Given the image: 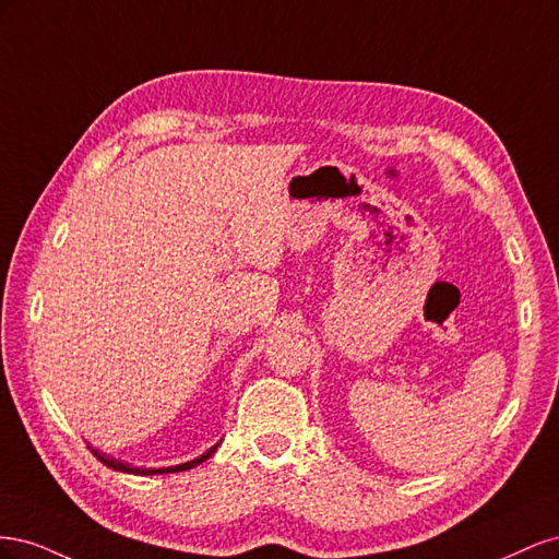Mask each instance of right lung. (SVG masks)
I'll return each mask as SVG.
<instances>
[{"mask_svg":"<svg viewBox=\"0 0 559 559\" xmlns=\"http://www.w3.org/2000/svg\"><path fill=\"white\" fill-rule=\"evenodd\" d=\"M91 448V445H88ZM216 448H218V443L216 445H212L207 452H202L200 456H195V460H191V462H183V464H177V466H167V468H134V466H128V464H123V462H116V460H109L107 454H103L99 450H95V448H91V452L97 456L99 462H103L105 466H109V468H114V471H121V473H132V476H158V473H177V471H189V468H193V466H198V464H202L205 460H210V456L216 452Z\"/></svg>","mask_w":559,"mask_h":559,"instance_id":"right-lung-1","label":"right lung"}]
</instances>
